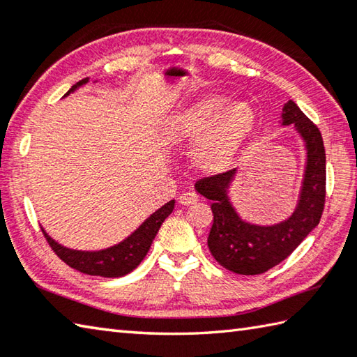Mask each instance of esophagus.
<instances>
[{
    "label": "esophagus",
    "instance_id": "34e87169",
    "mask_svg": "<svg viewBox=\"0 0 357 357\" xmlns=\"http://www.w3.org/2000/svg\"><path fill=\"white\" fill-rule=\"evenodd\" d=\"M196 202H197V196L194 192H185L178 197V204L181 206H190L196 204Z\"/></svg>",
    "mask_w": 357,
    "mask_h": 357
}]
</instances>
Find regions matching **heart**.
<instances>
[{"label":"heart","mask_w":357,"mask_h":357,"mask_svg":"<svg viewBox=\"0 0 357 357\" xmlns=\"http://www.w3.org/2000/svg\"><path fill=\"white\" fill-rule=\"evenodd\" d=\"M257 113L247 102L228 104L222 95H208L174 115L166 138L172 144L199 143L192 160L199 171L219 174L234 165L257 130Z\"/></svg>","instance_id":"1"}]
</instances>
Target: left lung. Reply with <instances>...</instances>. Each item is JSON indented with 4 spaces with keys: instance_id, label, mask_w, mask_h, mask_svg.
<instances>
[{
    "instance_id": "1",
    "label": "left lung",
    "mask_w": 357,
    "mask_h": 357,
    "mask_svg": "<svg viewBox=\"0 0 357 357\" xmlns=\"http://www.w3.org/2000/svg\"><path fill=\"white\" fill-rule=\"evenodd\" d=\"M281 124H294L306 146V167L298 204L287 219L273 225H257L242 219L233 206L228 190L236 169L200 178L196 190L211 200L213 227L208 247L222 267L239 275H259L280 264L319 225L326 194V155L324 138L311 119L289 100Z\"/></svg>"
}]
</instances>
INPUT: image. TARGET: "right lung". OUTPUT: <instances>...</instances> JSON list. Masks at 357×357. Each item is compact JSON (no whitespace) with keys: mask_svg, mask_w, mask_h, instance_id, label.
Segmentation results:
<instances>
[{"mask_svg":"<svg viewBox=\"0 0 357 357\" xmlns=\"http://www.w3.org/2000/svg\"><path fill=\"white\" fill-rule=\"evenodd\" d=\"M86 82H89V77L82 79L76 85H73L65 96H68L70 93L77 90L79 86L85 85ZM174 205H176V200L167 202L166 205L158 208L155 213H152L130 236H127L116 245L104 248V250H73V248L60 245L43 228L42 231L57 257L66 262L70 267L86 275H96V277L104 278H118L130 273L144 259L147 252H149L153 238L157 236L161 224L172 213Z\"/></svg>","mask_w":357,"mask_h":357,"instance_id":"1","label":"right lung"}]
</instances>
